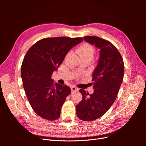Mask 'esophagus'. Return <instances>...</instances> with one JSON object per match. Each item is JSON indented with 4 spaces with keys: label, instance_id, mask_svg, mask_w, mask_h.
I'll return each instance as SVG.
<instances>
[{
    "label": "esophagus",
    "instance_id": "esophagus-1",
    "mask_svg": "<svg viewBox=\"0 0 146 146\" xmlns=\"http://www.w3.org/2000/svg\"><path fill=\"white\" fill-rule=\"evenodd\" d=\"M71 91H72V92H77V91H78V89L77 87L75 86H71Z\"/></svg>",
    "mask_w": 146,
    "mask_h": 146
}]
</instances>
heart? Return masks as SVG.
<instances>
[{
  "label": "heart",
  "instance_id": "heart-1",
  "mask_svg": "<svg viewBox=\"0 0 146 146\" xmlns=\"http://www.w3.org/2000/svg\"><path fill=\"white\" fill-rule=\"evenodd\" d=\"M78 52L80 56L91 60L94 54V48L90 44L85 43L79 47Z\"/></svg>",
  "mask_w": 146,
  "mask_h": 146
}]
</instances>
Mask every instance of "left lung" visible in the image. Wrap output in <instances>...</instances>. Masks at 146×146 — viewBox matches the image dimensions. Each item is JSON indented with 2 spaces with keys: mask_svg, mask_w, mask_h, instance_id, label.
<instances>
[{
  "mask_svg": "<svg viewBox=\"0 0 146 146\" xmlns=\"http://www.w3.org/2000/svg\"><path fill=\"white\" fill-rule=\"evenodd\" d=\"M84 40L100 50L98 65L92 73L94 92L80 90L82 100L76 106L77 117L91 121L102 116L115 101L123 80L122 57L112 43L98 36H85Z\"/></svg>",
  "mask_w": 146,
  "mask_h": 146,
  "instance_id": "obj_1",
  "label": "left lung"
}]
</instances>
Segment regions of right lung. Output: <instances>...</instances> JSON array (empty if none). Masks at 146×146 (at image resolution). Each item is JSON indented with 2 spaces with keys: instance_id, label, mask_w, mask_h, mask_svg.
Wrapping results in <instances>:
<instances>
[{
  "instance_id": "add662e5",
  "label": "right lung",
  "mask_w": 146,
  "mask_h": 146,
  "mask_svg": "<svg viewBox=\"0 0 146 146\" xmlns=\"http://www.w3.org/2000/svg\"><path fill=\"white\" fill-rule=\"evenodd\" d=\"M82 41V38H44L24 56L21 66L23 86L31 107L42 118L54 121L60 117L61 107L71 90L67 85L55 83L52 75L68 52Z\"/></svg>"
}]
</instances>
